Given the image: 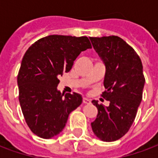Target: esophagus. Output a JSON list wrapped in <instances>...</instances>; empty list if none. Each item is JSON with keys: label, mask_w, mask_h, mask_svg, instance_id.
Segmentation results:
<instances>
[{"label": "esophagus", "mask_w": 158, "mask_h": 158, "mask_svg": "<svg viewBox=\"0 0 158 158\" xmlns=\"http://www.w3.org/2000/svg\"><path fill=\"white\" fill-rule=\"evenodd\" d=\"M83 102L85 103V104H89V103H90V100L88 99V98H86V97H84V98H83Z\"/></svg>", "instance_id": "esophagus-1"}]
</instances>
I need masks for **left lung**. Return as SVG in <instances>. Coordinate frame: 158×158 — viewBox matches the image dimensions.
Here are the masks:
<instances>
[{
  "label": "left lung",
  "instance_id": "1",
  "mask_svg": "<svg viewBox=\"0 0 158 158\" xmlns=\"http://www.w3.org/2000/svg\"><path fill=\"white\" fill-rule=\"evenodd\" d=\"M106 67L102 97L109 106L92 103L98 110L91 123L95 135L102 141H115L129 131L142 100L145 77L141 60L134 49L118 36L90 37Z\"/></svg>",
  "mask_w": 158,
  "mask_h": 158
}]
</instances>
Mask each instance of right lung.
Segmentation results:
<instances>
[{
    "label": "right lung",
    "mask_w": 158,
    "mask_h": 158,
    "mask_svg": "<svg viewBox=\"0 0 158 158\" xmlns=\"http://www.w3.org/2000/svg\"><path fill=\"white\" fill-rule=\"evenodd\" d=\"M91 48L86 36L49 35L29 47L18 75L19 102L35 135L51 139L64 129L69 114L82 103L78 93H61L58 77L69 72L77 56Z\"/></svg>",
    "instance_id": "right-lung-1"
}]
</instances>
